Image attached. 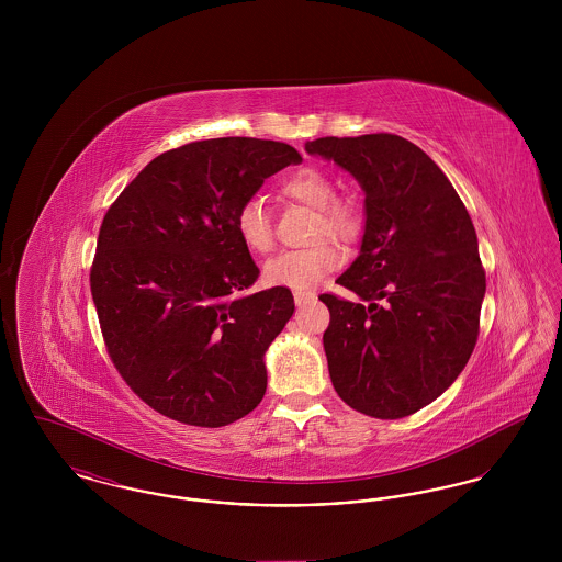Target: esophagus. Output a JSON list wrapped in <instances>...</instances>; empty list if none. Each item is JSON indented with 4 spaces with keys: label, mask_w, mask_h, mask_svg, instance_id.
Wrapping results in <instances>:
<instances>
[{
    "label": "esophagus",
    "mask_w": 562,
    "mask_h": 562,
    "mask_svg": "<svg viewBox=\"0 0 562 562\" xmlns=\"http://www.w3.org/2000/svg\"><path fill=\"white\" fill-rule=\"evenodd\" d=\"M293 296L296 305H305V303H312L316 299V294L310 293V291H294Z\"/></svg>",
    "instance_id": "34e87169"
}]
</instances>
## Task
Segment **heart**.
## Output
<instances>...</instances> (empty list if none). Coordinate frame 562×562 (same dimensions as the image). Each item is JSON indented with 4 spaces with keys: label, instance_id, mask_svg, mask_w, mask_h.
I'll use <instances>...</instances> for the list:
<instances>
[{
    "label": "heart",
    "instance_id": "b5f03b06",
    "mask_svg": "<svg viewBox=\"0 0 562 562\" xmlns=\"http://www.w3.org/2000/svg\"><path fill=\"white\" fill-rule=\"evenodd\" d=\"M280 193L316 211L312 225V240L316 241L269 259L263 276L271 286L307 291L344 263V252L329 238L346 244L358 240L364 232L367 214L356 195L335 193V181L316 166L296 168L280 183ZM234 225L244 246L252 252L266 255L276 246L273 218L263 200H244L234 216Z\"/></svg>",
    "mask_w": 562,
    "mask_h": 562
}]
</instances>
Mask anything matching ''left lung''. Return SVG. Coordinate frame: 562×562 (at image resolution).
Segmentation results:
<instances>
[{
  "mask_svg": "<svg viewBox=\"0 0 562 562\" xmlns=\"http://www.w3.org/2000/svg\"><path fill=\"white\" fill-rule=\"evenodd\" d=\"M305 149L367 193L360 257L337 278L362 301L321 294L330 381L353 411L402 419L453 383L479 341L486 278L474 223L436 161L398 134L322 136Z\"/></svg>",
  "mask_w": 562,
  "mask_h": 562,
  "instance_id": "obj_1",
  "label": "left lung"
}]
</instances>
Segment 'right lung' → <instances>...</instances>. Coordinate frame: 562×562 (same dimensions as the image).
<instances>
[{"label": "right lung", "mask_w": 562, "mask_h": 562, "mask_svg": "<svg viewBox=\"0 0 562 562\" xmlns=\"http://www.w3.org/2000/svg\"><path fill=\"white\" fill-rule=\"evenodd\" d=\"M301 154L227 136L164 151L103 216L90 291L109 358L134 394L186 426L221 428L263 401V356L294 312L257 278L234 216Z\"/></svg>", "instance_id": "obj_1"}]
</instances>
